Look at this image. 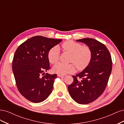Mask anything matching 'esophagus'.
Segmentation results:
<instances>
[{
	"label": "esophagus",
	"instance_id": "esophagus-1",
	"mask_svg": "<svg viewBox=\"0 0 124 124\" xmlns=\"http://www.w3.org/2000/svg\"><path fill=\"white\" fill-rule=\"evenodd\" d=\"M57 76L59 78H65L66 77L65 75H62V74H58Z\"/></svg>",
	"mask_w": 124,
	"mask_h": 124
}]
</instances>
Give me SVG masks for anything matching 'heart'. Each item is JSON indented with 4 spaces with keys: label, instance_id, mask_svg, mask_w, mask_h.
<instances>
[{
    "label": "heart",
    "instance_id": "1",
    "mask_svg": "<svg viewBox=\"0 0 124 124\" xmlns=\"http://www.w3.org/2000/svg\"><path fill=\"white\" fill-rule=\"evenodd\" d=\"M61 47L63 51L71 53L70 62L73 63L63 64L58 63L53 67L54 72L59 74L72 73L76 71V67L78 70L85 69L91 62L92 52L88 46H82L81 44L68 40L62 43ZM48 61L52 64L57 63L59 60V51L58 47L54 46L47 53Z\"/></svg>",
    "mask_w": 124,
    "mask_h": 124
}]
</instances>
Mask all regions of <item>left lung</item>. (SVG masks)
<instances>
[{
    "mask_svg": "<svg viewBox=\"0 0 124 124\" xmlns=\"http://www.w3.org/2000/svg\"><path fill=\"white\" fill-rule=\"evenodd\" d=\"M91 48L92 58L88 66L81 72L73 76V83L68 86L72 98L77 103H91L102 94L106 89L112 68L111 56L107 47L92 38L77 40Z\"/></svg>",
    "mask_w": 124,
    "mask_h": 124,
    "instance_id": "left-lung-1",
    "label": "left lung"
}]
</instances>
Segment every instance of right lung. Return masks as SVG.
Segmentation results:
<instances>
[{"mask_svg":"<svg viewBox=\"0 0 124 124\" xmlns=\"http://www.w3.org/2000/svg\"><path fill=\"white\" fill-rule=\"evenodd\" d=\"M62 41L35 36L22 43L15 52L12 70L17 88L31 102H42L52 92L57 74H44V72L51 68L48 51Z\"/></svg>","mask_w":124,"mask_h":124,"instance_id":"add662e5","label":"right lung"}]
</instances>
